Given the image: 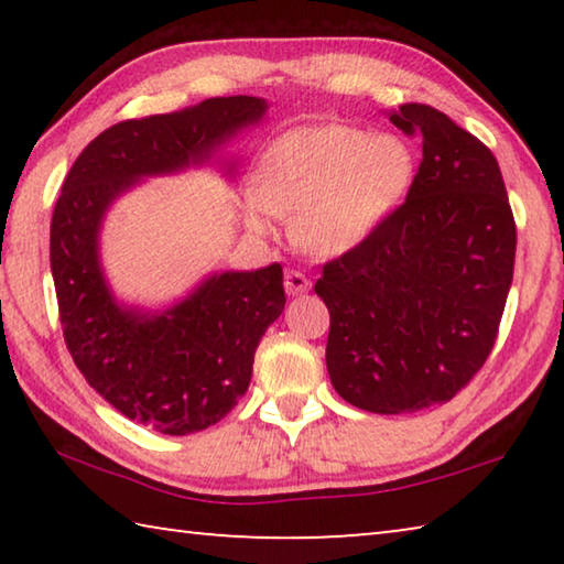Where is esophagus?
Wrapping results in <instances>:
<instances>
[{"label":"esophagus","instance_id":"34e87169","mask_svg":"<svg viewBox=\"0 0 564 564\" xmlns=\"http://www.w3.org/2000/svg\"><path fill=\"white\" fill-rule=\"evenodd\" d=\"M283 285L289 295H299V293H305L311 289V281L305 279V273H301V271H285Z\"/></svg>","mask_w":564,"mask_h":564}]
</instances>
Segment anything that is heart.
<instances>
[{"label": "heart", "instance_id": "1", "mask_svg": "<svg viewBox=\"0 0 564 564\" xmlns=\"http://www.w3.org/2000/svg\"><path fill=\"white\" fill-rule=\"evenodd\" d=\"M415 176V156L393 133L346 123H318L275 139L253 171L246 221L271 234L273 216H295L293 236L321 256L360 246L403 202Z\"/></svg>", "mask_w": 564, "mask_h": 564}]
</instances>
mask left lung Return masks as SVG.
Returning <instances> with one entry per match:
<instances>
[{
	"mask_svg": "<svg viewBox=\"0 0 564 564\" xmlns=\"http://www.w3.org/2000/svg\"><path fill=\"white\" fill-rule=\"evenodd\" d=\"M423 137L405 202L366 241L323 265L326 366L336 393L368 413L447 403L498 338L514 269L508 191L492 151L427 104L388 113Z\"/></svg>",
	"mask_w": 564,
	"mask_h": 564,
	"instance_id": "obj_1",
	"label": "left lung"
}]
</instances>
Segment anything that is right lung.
<instances>
[{
    "mask_svg": "<svg viewBox=\"0 0 564 564\" xmlns=\"http://www.w3.org/2000/svg\"><path fill=\"white\" fill-rule=\"evenodd\" d=\"M265 107L216 97L113 123L74 161L56 198L50 261L66 348L107 403L156 433H198L231 413L265 328L283 313V269L214 273L164 313L127 308L101 273V218L139 178L204 164Z\"/></svg>",
    "mask_w": 564,
    "mask_h": 564,
    "instance_id": "right-lung-1",
    "label": "right lung"
}]
</instances>
